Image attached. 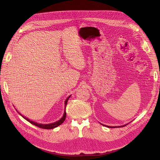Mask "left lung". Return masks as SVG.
<instances>
[{
	"label": "left lung",
	"instance_id": "8db88e82",
	"mask_svg": "<svg viewBox=\"0 0 160 160\" xmlns=\"http://www.w3.org/2000/svg\"><path fill=\"white\" fill-rule=\"evenodd\" d=\"M104 126H105V125H104ZM123 126H125V125H123ZM106 127L109 128H122V126H119V127H111V126H108V125H106Z\"/></svg>",
	"mask_w": 160,
	"mask_h": 160
}]
</instances>
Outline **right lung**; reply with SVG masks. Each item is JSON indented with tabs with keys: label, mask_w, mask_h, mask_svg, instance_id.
Masks as SVG:
<instances>
[{
	"label": "right lung",
	"mask_w": 160,
	"mask_h": 160,
	"mask_svg": "<svg viewBox=\"0 0 160 160\" xmlns=\"http://www.w3.org/2000/svg\"><path fill=\"white\" fill-rule=\"evenodd\" d=\"M69 98H70V96L68 98H67V99H66L65 102V109H66V105H67V101H68V99H69ZM65 109L64 115H63V116H62V118L60 120H59V121H58V122H57L52 123H50V124H40V123H36V122H32V121H30L29 119L26 118H25V117H23V116H22L21 113H19V114H20L21 116H22V118H25L27 121H28V122H30L31 124H32V125H35V126H37V127L40 128H42V129H53V128H57V126H59V125H60L61 124H62V123L64 122V121H65V118H66V111H65Z\"/></svg>",
	"instance_id": "1"
}]
</instances>
